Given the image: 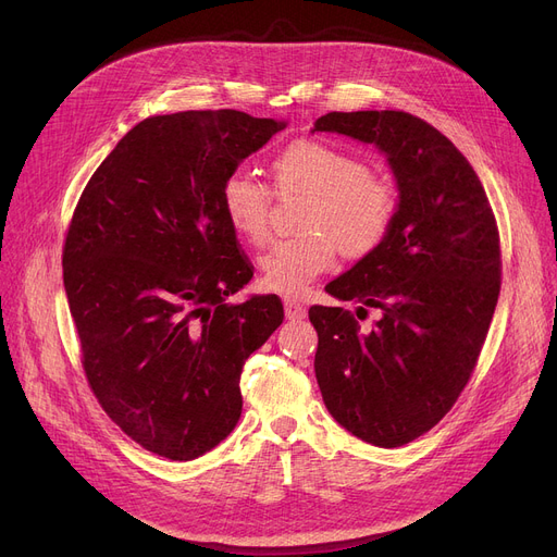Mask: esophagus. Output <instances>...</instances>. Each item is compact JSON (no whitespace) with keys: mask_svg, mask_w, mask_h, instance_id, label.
Masks as SVG:
<instances>
[{"mask_svg":"<svg viewBox=\"0 0 557 557\" xmlns=\"http://www.w3.org/2000/svg\"><path fill=\"white\" fill-rule=\"evenodd\" d=\"M284 311H286L288 320H302L307 315V309L298 300H294V298H286L284 300Z\"/></svg>","mask_w":557,"mask_h":557,"instance_id":"esophagus-1","label":"esophagus"}]
</instances>
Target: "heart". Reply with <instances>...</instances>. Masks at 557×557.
<instances>
[{
  "label": "heart",
  "instance_id": "obj_1",
  "mask_svg": "<svg viewBox=\"0 0 557 557\" xmlns=\"http://www.w3.org/2000/svg\"><path fill=\"white\" fill-rule=\"evenodd\" d=\"M280 194L311 196L305 216L309 234L277 239L259 257L261 284L284 296H298L336 263V248L361 259L382 246L397 219V191L355 153L320 139L286 144L271 162ZM230 227L250 244L269 234L271 189L246 171H232L219 191ZM339 246L336 247L335 244Z\"/></svg>",
  "mask_w": 557,
  "mask_h": 557
}]
</instances>
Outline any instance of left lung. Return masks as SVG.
<instances>
[{"label":"left lung","mask_w":557,"mask_h":557,"mask_svg":"<svg viewBox=\"0 0 557 557\" xmlns=\"http://www.w3.org/2000/svg\"><path fill=\"white\" fill-rule=\"evenodd\" d=\"M313 131L386 153L399 202L388 239L325 288L355 300L313 305L315 379L332 418L376 447H401L441 422L470 382L502 290L496 219L472 164L401 110L327 112ZM368 308L380 320L363 331Z\"/></svg>","instance_id":"1"}]
</instances>
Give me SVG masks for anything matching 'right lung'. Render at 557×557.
I'll return each mask as SVG.
<instances>
[{
    "mask_svg": "<svg viewBox=\"0 0 557 557\" xmlns=\"http://www.w3.org/2000/svg\"><path fill=\"white\" fill-rule=\"evenodd\" d=\"M286 124L239 110L156 114L92 173L63 282L81 363L108 418L146 451L191 460L242 418L246 359L282 325L277 296L225 302L252 280L221 185Z\"/></svg>",
    "mask_w": 557,
    "mask_h": 557,
    "instance_id": "obj_1",
    "label": "right lung"
}]
</instances>
